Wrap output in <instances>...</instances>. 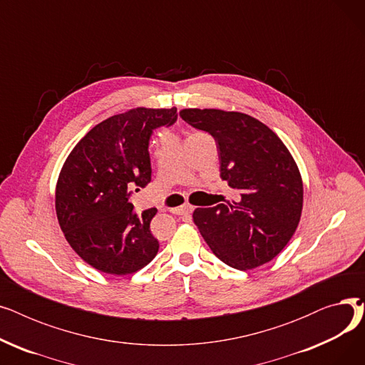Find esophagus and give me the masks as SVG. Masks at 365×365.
Returning <instances> with one entry per match:
<instances>
[{
    "label": "esophagus",
    "instance_id": "34e87169",
    "mask_svg": "<svg viewBox=\"0 0 365 365\" xmlns=\"http://www.w3.org/2000/svg\"><path fill=\"white\" fill-rule=\"evenodd\" d=\"M192 212V207L187 205V204H183L180 207H175V208H170V213L173 215H179V216H183V215H187Z\"/></svg>",
    "mask_w": 365,
    "mask_h": 365
}]
</instances>
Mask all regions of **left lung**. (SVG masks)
Instances as JSON below:
<instances>
[{"instance_id":"left-lung-1","label":"left lung","mask_w":365,"mask_h":365,"mask_svg":"<svg viewBox=\"0 0 365 365\" xmlns=\"http://www.w3.org/2000/svg\"><path fill=\"white\" fill-rule=\"evenodd\" d=\"M178 121V109L136 108L93 127L69 153L56 186V213L83 260L113 275L133 274L158 253L150 234L157 208L134 212L128 183L150 182L153 130Z\"/></svg>"}]
</instances>
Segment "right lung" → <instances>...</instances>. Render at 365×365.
<instances>
[{
	"label": "right lung",
	"mask_w": 365,
	"mask_h": 365,
	"mask_svg": "<svg viewBox=\"0 0 365 365\" xmlns=\"http://www.w3.org/2000/svg\"><path fill=\"white\" fill-rule=\"evenodd\" d=\"M180 117L212 134L220 178L238 194L234 204L195 210L202 238L235 269L271 262L296 232L303 207V183L289 149L269 127L241 112L183 109Z\"/></svg>",
	"instance_id": "1"
}]
</instances>
